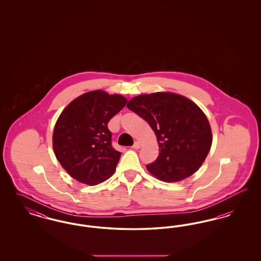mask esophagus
Returning <instances> with one entry per match:
<instances>
[{"label": "esophagus", "mask_w": 261, "mask_h": 261, "mask_svg": "<svg viewBox=\"0 0 261 261\" xmlns=\"http://www.w3.org/2000/svg\"><path fill=\"white\" fill-rule=\"evenodd\" d=\"M132 148L135 149H140V148H141V143H140V142H135Z\"/></svg>", "instance_id": "obj_1"}]
</instances>
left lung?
Returning a JSON list of instances; mask_svg holds the SVG:
<instances>
[{
	"label": "left lung",
	"instance_id": "1",
	"mask_svg": "<svg viewBox=\"0 0 261 261\" xmlns=\"http://www.w3.org/2000/svg\"><path fill=\"white\" fill-rule=\"evenodd\" d=\"M127 108L144 118L160 147L156 161L147 165L163 182H179L198 171L212 144L208 119L193 100L171 92L140 95Z\"/></svg>",
	"mask_w": 261,
	"mask_h": 261
}]
</instances>
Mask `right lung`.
<instances>
[{"label": "right lung", "instance_id": "add662e5", "mask_svg": "<svg viewBox=\"0 0 261 261\" xmlns=\"http://www.w3.org/2000/svg\"><path fill=\"white\" fill-rule=\"evenodd\" d=\"M127 99L102 90L73 99L59 116L53 132V149L62 168L89 186L112 177L121 152L112 146L108 123Z\"/></svg>", "mask_w": 261, "mask_h": 261}]
</instances>
